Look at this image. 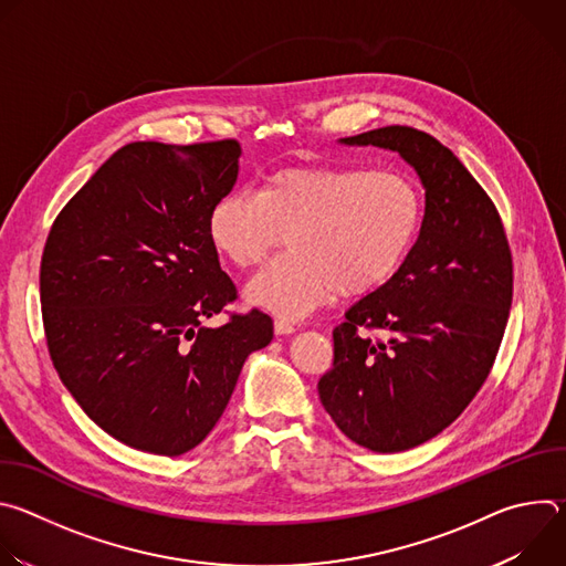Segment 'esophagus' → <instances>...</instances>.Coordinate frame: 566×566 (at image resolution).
I'll return each instance as SVG.
<instances>
[{"label": "esophagus", "mask_w": 566, "mask_h": 566, "mask_svg": "<svg viewBox=\"0 0 566 566\" xmlns=\"http://www.w3.org/2000/svg\"><path fill=\"white\" fill-rule=\"evenodd\" d=\"M275 334H277V336L295 334V325H293L291 319H284V317H275Z\"/></svg>", "instance_id": "esophagus-1"}]
</instances>
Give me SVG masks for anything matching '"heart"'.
<instances>
[{"label": "heart", "instance_id": "heart-1", "mask_svg": "<svg viewBox=\"0 0 566 566\" xmlns=\"http://www.w3.org/2000/svg\"><path fill=\"white\" fill-rule=\"evenodd\" d=\"M423 197L412 177L363 166H304L269 175L258 192H230L208 212L212 249L251 269L280 247L247 286L249 304L295 319L340 295L389 282L412 253Z\"/></svg>", "mask_w": 566, "mask_h": 566}]
</instances>
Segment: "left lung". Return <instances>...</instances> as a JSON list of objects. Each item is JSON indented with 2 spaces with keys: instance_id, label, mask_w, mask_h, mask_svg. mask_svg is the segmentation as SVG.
I'll use <instances>...</instances> for the list:
<instances>
[{
  "instance_id": "8db88e82",
  "label": "left lung",
  "mask_w": 566,
  "mask_h": 566,
  "mask_svg": "<svg viewBox=\"0 0 566 566\" xmlns=\"http://www.w3.org/2000/svg\"><path fill=\"white\" fill-rule=\"evenodd\" d=\"M338 143L398 151L426 190L412 253L349 306L334 329V369L317 382L345 437L402 452L443 432L489 378L513 300L511 251L497 208L434 136L389 125ZM360 326L388 340L358 335Z\"/></svg>"
}]
</instances>
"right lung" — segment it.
Listing matches in <instances>:
<instances>
[{
    "label": "right lung",
    "instance_id": "add662e5",
    "mask_svg": "<svg viewBox=\"0 0 566 566\" xmlns=\"http://www.w3.org/2000/svg\"><path fill=\"white\" fill-rule=\"evenodd\" d=\"M237 140L114 151L57 214L42 255L46 345L85 415L164 457L221 419L247 358L273 340L262 311L201 322L234 300L206 221L237 184Z\"/></svg>",
    "mask_w": 566,
    "mask_h": 566
}]
</instances>
